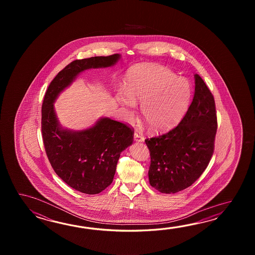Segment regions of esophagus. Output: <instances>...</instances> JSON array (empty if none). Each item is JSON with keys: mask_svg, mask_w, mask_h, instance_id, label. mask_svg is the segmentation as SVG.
I'll list each match as a JSON object with an SVG mask.
<instances>
[{"mask_svg": "<svg viewBox=\"0 0 255 255\" xmlns=\"http://www.w3.org/2000/svg\"><path fill=\"white\" fill-rule=\"evenodd\" d=\"M134 139L135 141H138V142H142V141L145 140V137L143 134L139 132V131H135L134 133Z\"/></svg>", "mask_w": 255, "mask_h": 255, "instance_id": "obj_1", "label": "esophagus"}]
</instances>
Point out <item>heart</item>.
<instances>
[{
  "mask_svg": "<svg viewBox=\"0 0 255 255\" xmlns=\"http://www.w3.org/2000/svg\"><path fill=\"white\" fill-rule=\"evenodd\" d=\"M190 85L168 68L158 65L135 66L128 72L126 91L117 95L128 119L134 116L135 103L148 128L161 132L172 128L184 114L190 98Z\"/></svg>",
  "mask_w": 255,
  "mask_h": 255,
  "instance_id": "heart-1",
  "label": "heart"
}]
</instances>
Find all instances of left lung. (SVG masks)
Instances as JSON below:
<instances>
[{"label": "left lung", "mask_w": 255, "mask_h": 255, "mask_svg": "<svg viewBox=\"0 0 255 255\" xmlns=\"http://www.w3.org/2000/svg\"><path fill=\"white\" fill-rule=\"evenodd\" d=\"M217 127L214 98L196 74L194 98L179 125L145 140L150 153L148 179L152 187L170 194L193 184L212 158Z\"/></svg>", "instance_id": "1"}]
</instances>
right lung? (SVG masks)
<instances>
[{
	"mask_svg": "<svg viewBox=\"0 0 255 255\" xmlns=\"http://www.w3.org/2000/svg\"><path fill=\"white\" fill-rule=\"evenodd\" d=\"M119 54L75 60L50 83L42 106V135L46 155L54 172L71 188L86 194H98L112 183L120 153L133 142L128 126L109 118L81 131L62 128L54 103L76 76L90 68L115 65Z\"/></svg>",
	"mask_w": 255,
	"mask_h": 255,
	"instance_id": "1",
	"label": "right lung"
}]
</instances>
